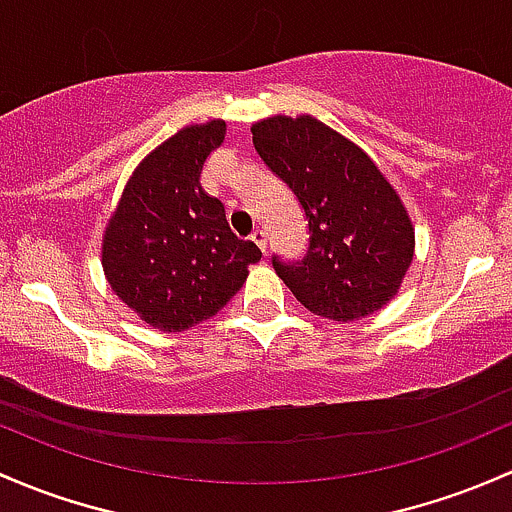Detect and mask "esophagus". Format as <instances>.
<instances>
[{
  "instance_id": "obj_1",
  "label": "esophagus",
  "mask_w": 512,
  "mask_h": 512,
  "mask_svg": "<svg viewBox=\"0 0 512 512\" xmlns=\"http://www.w3.org/2000/svg\"><path fill=\"white\" fill-rule=\"evenodd\" d=\"M252 240L257 242V247H260L262 252H267V233H265V228H257L255 233H252Z\"/></svg>"
}]
</instances>
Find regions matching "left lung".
Wrapping results in <instances>:
<instances>
[{"mask_svg":"<svg viewBox=\"0 0 512 512\" xmlns=\"http://www.w3.org/2000/svg\"><path fill=\"white\" fill-rule=\"evenodd\" d=\"M252 144L309 218L304 260L272 257L279 279L324 319L348 324L383 309L412 265L414 225L380 166L314 115L255 122Z\"/></svg>","mask_w":512,"mask_h":512,"instance_id":"8db88e82","label":"left lung"}]
</instances>
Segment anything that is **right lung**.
I'll return each mask as SVG.
<instances>
[{"mask_svg": "<svg viewBox=\"0 0 512 512\" xmlns=\"http://www.w3.org/2000/svg\"><path fill=\"white\" fill-rule=\"evenodd\" d=\"M225 120L188 125L139 161L102 233L112 292L149 326L186 331L218 314L262 257L240 240L218 198L201 188Z\"/></svg>", "mask_w": 512, "mask_h": 512, "instance_id": "obj_1", "label": "right lung"}]
</instances>
